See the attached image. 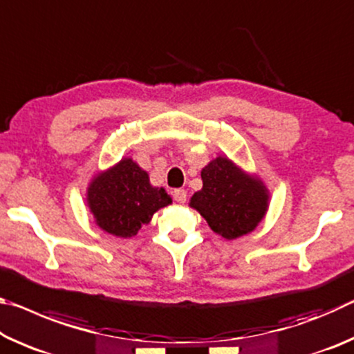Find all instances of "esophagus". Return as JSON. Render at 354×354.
<instances>
[{"mask_svg": "<svg viewBox=\"0 0 354 354\" xmlns=\"http://www.w3.org/2000/svg\"><path fill=\"white\" fill-rule=\"evenodd\" d=\"M173 198H175V201L178 203H185V200H187V192L184 189H176L173 192Z\"/></svg>", "mask_w": 354, "mask_h": 354, "instance_id": "esophagus-1", "label": "esophagus"}]
</instances>
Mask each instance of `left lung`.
Returning <instances> with one entry per match:
<instances>
[{"mask_svg": "<svg viewBox=\"0 0 354 354\" xmlns=\"http://www.w3.org/2000/svg\"><path fill=\"white\" fill-rule=\"evenodd\" d=\"M203 189L192 196L214 232L232 241L254 230L267 211L268 195L259 179L250 178L226 158L201 170Z\"/></svg>", "mask_w": 354, "mask_h": 354, "instance_id": "8db88e82", "label": "left lung"}]
</instances>
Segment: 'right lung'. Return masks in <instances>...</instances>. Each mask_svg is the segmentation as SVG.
Segmentation results:
<instances>
[{
	"label": "right lung",
	"mask_w": 354,
	"mask_h": 354,
	"mask_svg": "<svg viewBox=\"0 0 354 354\" xmlns=\"http://www.w3.org/2000/svg\"><path fill=\"white\" fill-rule=\"evenodd\" d=\"M87 201L101 230L117 237H133L171 198L164 189L149 184L147 171L133 159H122L93 179Z\"/></svg>",
	"instance_id": "obj_1"
}]
</instances>
